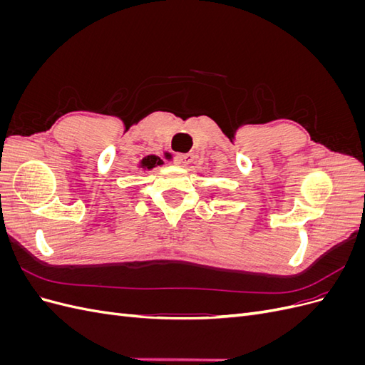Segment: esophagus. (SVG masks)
Masks as SVG:
<instances>
[{
    "label": "esophagus",
    "instance_id": "esophagus-1",
    "mask_svg": "<svg viewBox=\"0 0 365 365\" xmlns=\"http://www.w3.org/2000/svg\"><path fill=\"white\" fill-rule=\"evenodd\" d=\"M193 160H195L193 153H178V155H176V164L184 169L189 168V165L193 163Z\"/></svg>",
    "mask_w": 365,
    "mask_h": 365
}]
</instances>
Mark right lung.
Masks as SVG:
<instances>
[{
	"label": "right lung",
	"instance_id": "obj_1",
	"mask_svg": "<svg viewBox=\"0 0 365 365\" xmlns=\"http://www.w3.org/2000/svg\"><path fill=\"white\" fill-rule=\"evenodd\" d=\"M164 158L169 160L168 155H165V153H164ZM163 164H164V161H163L160 157H157V155H148V157H145L143 160H140V163H138V170H141V172H149V170H152L153 168H158V165H163Z\"/></svg>",
	"mask_w": 365,
	"mask_h": 365
}]
</instances>
